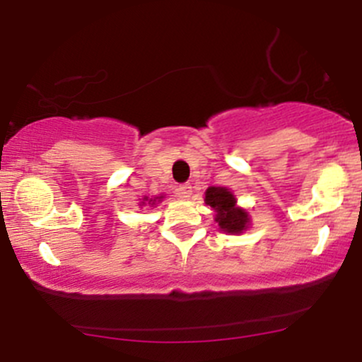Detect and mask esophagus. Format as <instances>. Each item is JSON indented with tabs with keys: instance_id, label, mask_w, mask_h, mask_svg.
I'll list each match as a JSON object with an SVG mask.
<instances>
[{
	"instance_id": "34e87169",
	"label": "esophagus",
	"mask_w": 362,
	"mask_h": 362,
	"mask_svg": "<svg viewBox=\"0 0 362 362\" xmlns=\"http://www.w3.org/2000/svg\"><path fill=\"white\" fill-rule=\"evenodd\" d=\"M178 194H180L182 197L190 199V195H192V185H190V184L180 185V187H178Z\"/></svg>"
}]
</instances>
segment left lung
<instances>
[{"label":"left lung","instance_id":"8db88e82","mask_svg":"<svg viewBox=\"0 0 362 362\" xmlns=\"http://www.w3.org/2000/svg\"><path fill=\"white\" fill-rule=\"evenodd\" d=\"M204 202L214 211V221L226 235H242L250 228V214L236 204L235 194L226 187H207Z\"/></svg>","mask_w":362,"mask_h":362}]
</instances>
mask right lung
<instances>
[{
    "label": "right lung",
    "mask_w": 362,
    "mask_h": 362,
    "mask_svg": "<svg viewBox=\"0 0 362 362\" xmlns=\"http://www.w3.org/2000/svg\"><path fill=\"white\" fill-rule=\"evenodd\" d=\"M163 199H165V195H155V197H148V195H144V197L141 199L139 207H146V206L155 207L156 204H160V202L163 201Z\"/></svg>",
    "instance_id": "1"
}]
</instances>
